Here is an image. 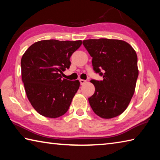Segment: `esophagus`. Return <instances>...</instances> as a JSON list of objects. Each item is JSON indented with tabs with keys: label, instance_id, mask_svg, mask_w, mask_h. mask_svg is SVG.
Returning <instances> with one entry per match:
<instances>
[{
	"label": "esophagus",
	"instance_id": "1",
	"mask_svg": "<svg viewBox=\"0 0 160 160\" xmlns=\"http://www.w3.org/2000/svg\"><path fill=\"white\" fill-rule=\"evenodd\" d=\"M86 82H87V81L85 80H82V79L80 80V82L81 85H84V84L86 83Z\"/></svg>",
	"mask_w": 160,
	"mask_h": 160
}]
</instances>
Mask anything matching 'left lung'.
<instances>
[{"label":"left lung","instance_id":"left-lung-1","mask_svg":"<svg viewBox=\"0 0 160 160\" xmlns=\"http://www.w3.org/2000/svg\"><path fill=\"white\" fill-rule=\"evenodd\" d=\"M84 47L92 57L93 70L102 80H91L95 92L88 98L97 116L112 118L121 114L133 95L138 77V57L128 43L118 39H88Z\"/></svg>","mask_w":160,"mask_h":160}]
</instances>
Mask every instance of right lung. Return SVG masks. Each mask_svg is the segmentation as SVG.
I'll return each mask as SVG.
<instances>
[{
    "label": "right lung",
    "mask_w": 160,
    "mask_h": 160,
    "mask_svg": "<svg viewBox=\"0 0 160 160\" xmlns=\"http://www.w3.org/2000/svg\"><path fill=\"white\" fill-rule=\"evenodd\" d=\"M82 41L42 40L31 45L21 59L22 80L32 106L45 117L58 118L68 110L80 87L79 80L61 75Z\"/></svg>",
    "instance_id": "1"
}]
</instances>
